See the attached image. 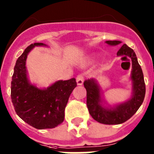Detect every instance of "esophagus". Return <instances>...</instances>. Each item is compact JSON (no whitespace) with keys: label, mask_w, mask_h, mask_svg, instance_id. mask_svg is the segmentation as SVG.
Returning a JSON list of instances; mask_svg holds the SVG:
<instances>
[{"label":"esophagus","mask_w":154,"mask_h":154,"mask_svg":"<svg viewBox=\"0 0 154 154\" xmlns=\"http://www.w3.org/2000/svg\"><path fill=\"white\" fill-rule=\"evenodd\" d=\"M76 82H77V84H78L79 85H82L84 82L83 75H79L76 77Z\"/></svg>","instance_id":"34e87169"}]
</instances>
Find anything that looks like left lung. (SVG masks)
<instances>
[{
  "label": "left lung",
  "instance_id": "8db88e82",
  "mask_svg": "<svg viewBox=\"0 0 154 154\" xmlns=\"http://www.w3.org/2000/svg\"><path fill=\"white\" fill-rule=\"evenodd\" d=\"M106 43L109 45H117L121 42L106 41ZM117 55L130 57L132 61L130 78L133 82V95L128 101L110 108L103 106L100 89L96 80L90 79L84 82V86L86 89V104L89 114L95 120L103 124H120L130 119L142 105L146 93L143 71L134 51L124 44L117 51Z\"/></svg>",
  "mask_w": 154,
  "mask_h": 154
}]
</instances>
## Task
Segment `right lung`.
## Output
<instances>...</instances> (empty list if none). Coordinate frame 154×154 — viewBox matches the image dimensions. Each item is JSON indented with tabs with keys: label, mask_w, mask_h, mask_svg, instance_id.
<instances>
[{
	"label": "right lung",
	"mask_w": 154,
	"mask_h": 154,
	"mask_svg": "<svg viewBox=\"0 0 154 154\" xmlns=\"http://www.w3.org/2000/svg\"><path fill=\"white\" fill-rule=\"evenodd\" d=\"M35 46L46 45H30L16 61L11 88V101L16 113L25 123L38 130L51 129L64 121L65 106L77 83L72 78L55 82L47 89L31 85L25 65L28 53Z\"/></svg>",
	"instance_id": "right-lung-1"
}]
</instances>
